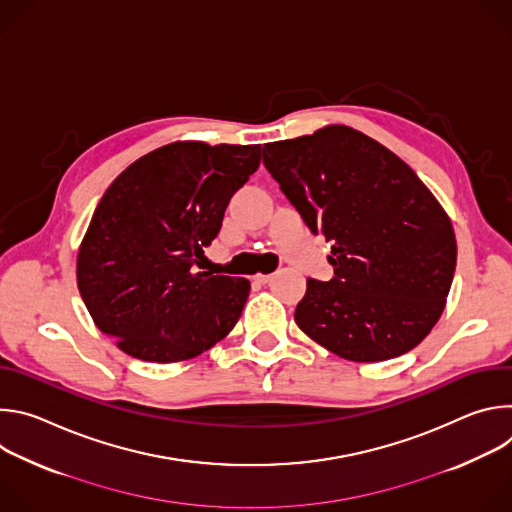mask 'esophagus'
I'll return each instance as SVG.
<instances>
[{
    "label": "esophagus",
    "mask_w": 512,
    "mask_h": 512,
    "mask_svg": "<svg viewBox=\"0 0 512 512\" xmlns=\"http://www.w3.org/2000/svg\"><path fill=\"white\" fill-rule=\"evenodd\" d=\"M271 277H273L271 273H257V275H255V281H259V283H269Z\"/></svg>",
    "instance_id": "34e87169"
}]
</instances>
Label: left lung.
<instances>
[{
	"label": "left lung",
	"instance_id": "obj_1",
	"mask_svg": "<svg viewBox=\"0 0 512 512\" xmlns=\"http://www.w3.org/2000/svg\"><path fill=\"white\" fill-rule=\"evenodd\" d=\"M263 164L314 235L330 281L308 279L296 322L354 362L415 348L440 320L456 271L448 212L385 145L346 125L263 145Z\"/></svg>",
	"mask_w": 512,
	"mask_h": 512
}]
</instances>
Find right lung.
Returning <instances> with one entry per match:
<instances>
[{
	"label": "right lung",
	"instance_id": "right-lung-1",
	"mask_svg": "<svg viewBox=\"0 0 512 512\" xmlns=\"http://www.w3.org/2000/svg\"><path fill=\"white\" fill-rule=\"evenodd\" d=\"M259 162V143L174 141L107 188L79 247L77 285L95 326L125 354L180 362L235 328L249 279L196 265Z\"/></svg>",
	"mask_w": 512,
	"mask_h": 512
}]
</instances>
